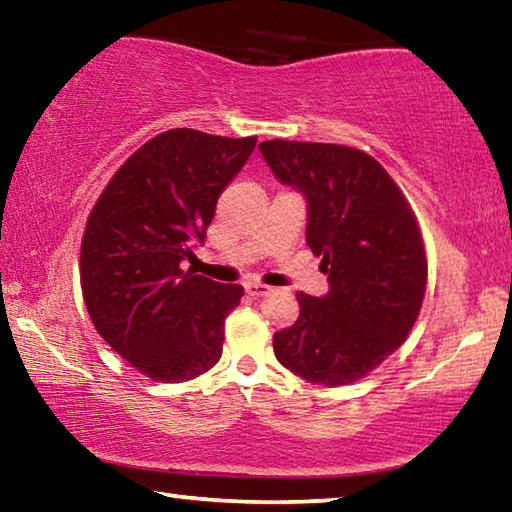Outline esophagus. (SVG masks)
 Returning a JSON list of instances; mask_svg holds the SVG:
<instances>
[{"label": "esophagus", "mask_w": 512, "mask_h": 512, "mask_svg": "<svg viewBox=\"0 0 512 512\" xmlns=\"http://www.w3.org/2000/svg\"><path fill=\"white\" fill-rule=\"evenodd\" d=\"M244 289H246L248 296H253V298H262V296H268V293H271V287H266V284H257V282L244 284Z\"/></svg>", "instance_id": "34e87169"}]
</instances>
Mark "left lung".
<instances>
[{
	"label": "left lung",
	"instance_id": "obj_1",
	"mask_svg": "<svg viewBox=\"0 0 512 512\" xmlns=\"http://www.w3.org/2000/svg\"><path fill=\"white\" fill-rule=\"evenodd\" d=\"M282 185L307 201L305 239L323 257L329 291L296 293L300 316L275 332L284 368L323 386L366 377L409 336L427 287L418 221L368 153L341 144H259Z\"/></svg>",
	"mask_w": 512,
	"mask_h": 512
}]
</instances>
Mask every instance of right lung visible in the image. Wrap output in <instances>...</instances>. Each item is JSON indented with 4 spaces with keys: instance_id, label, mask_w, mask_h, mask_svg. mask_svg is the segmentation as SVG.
I'll list each match as a JSON object with an SVG mask.
<instances>
[{
    "instance_id": "right-lung-1",
    "label": "right lung",
    "mask_w": 512,
    "mask_h": 512,
    "mask_svg": "<svg viewBox=\"0 0 512 512\" xmlns=\"http://www.w3.org/2000/svg\"><path fill=\"white\" fill-rule=\"evenodd\" d=\"M255 144L173 128L121 164L94 205L81 244L85 307L103 341L146 377L178 384L221 359L225 316L244 287L183 262Z\"/></svg>"
}]
</instances>
